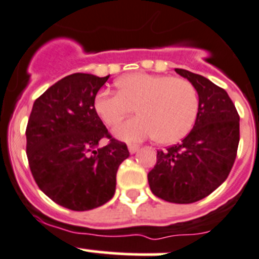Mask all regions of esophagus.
I'll return each mask as SVG.
<instances>
[{"label":"esophagus","mask_w":259,"mask_h":259,"mask_svg":"<svg viewBox=\"0 0 259 259\" xmlns=\"http://www.w3.org/2000/svg\"><path fill=\"white\" fill-rule=\"evenodd\" d=\"M127 148H129V152L130 153H135V152H138V149H139V146H137V144H129L127 146Z\"/></svg>","instance_id":"obj_1"}]
</instances>
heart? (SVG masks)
<instances>
[{"label":"heart","mask_w":259,"mask_h":259,"mask_svg":"<svg viewBox=\"0 0 259 259\" xmlns=\"http://www.w3.org/2000/svg\"><path fill=\"white\" fill-rule=\"evenodd\" d=\"M117 88L118 93L98 92L94 110L108 126L137 110L139 116L115 127V135L122 141L156 137L159 143L172 144L183 139L197 120L199 97L187 79L138 72L120 79Z\"/></svg>","instance_id":"obj_1"}]
</instances>
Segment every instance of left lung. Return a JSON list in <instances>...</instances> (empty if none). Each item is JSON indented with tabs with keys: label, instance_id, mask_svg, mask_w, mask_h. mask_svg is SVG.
Wrapping results in <instances>:
<instances>
[{
	"label": "left lung",
	"instance_id": "8db88e82",
	"mask_svg": "<svg viewBox=\"0 0 259 259\" xmlns=\"http://www.w3.org/2000/svg\"><path fill=\"white\" fill-rule=\"evenodd\" d=\"M195 87L199 110L192 132L180 142L157 151L148 172L156 197L187 204L206 198L228 179L238 153L239 113L226 91L202 75L175 69Z\"/></svg>",
	"mask_w": 259,
	"mask_h": 259
}]
</instances>
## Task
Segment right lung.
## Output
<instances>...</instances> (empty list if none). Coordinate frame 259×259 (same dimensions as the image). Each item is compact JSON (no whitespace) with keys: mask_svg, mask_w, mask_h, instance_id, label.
<instances>
[{"mask_svg":"<svg viewBox=\"0 0 259 259\" xmlns=\"http://www.w3.org/2000/svg\"><path fill=\"white\" fill-rule=\"evenodd\" d=\"M108 78L65 76L35 100L26 125L31 175L48 198L71 211L107 203L118 166L129 157L126 144L112 138L94 110V97ZM103 137L109 143L98 149Z\"/></svg>","mask_w":259,"mask_h":259,"instance_id":"right-lung-1","label":"right lung"}]
</instances>
